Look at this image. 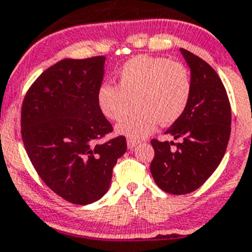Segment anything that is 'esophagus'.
Returning <instances> with one entry per match:
<instances>
[{
	"instance_id": "obj_1",
	"label": "esophagus",
	"mask_w": 252,
	"mask_h": 252,
	"mask_svg": "<svg viewBox=\"0 0 252 252\" xmlns=\"http://www.w3.org/2000/svg\"><path fill=\"white\" fill-rule=\"evenodd\" d=\"M138 143H139L138 141H133V139H129V138L127 139V147H128V149H133Z\"/></svg>"
}]
</instances>
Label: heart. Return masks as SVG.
<instances>
[{
    "label": "heart",
    "instance_id": "heart-1",
    "mask_svg": "<svg viewBox=\"0 0 252 252\" xmlns=\"http://www.w3.org/2000/svg\"><path fill=\"white\" fill-rule=\"evenodd\" d=\"M192 82L181 62L147 55L132 57L118 74V87L101 84L96 92L100 113L110 121L126 115L129 100L139 113L116 126V132L139 141L151 136L161 125H171L181 118L189 105Z\"/></svg>",
    "mask_w": 252,
    "mask_h": 252
}]
</instances>
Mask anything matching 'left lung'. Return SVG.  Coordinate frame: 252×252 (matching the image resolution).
Masks as SVG:
<instances>
[{
	"instance_id": "left-lung-1",
	"label": "left lung",
	"mask_w": 252,
	"mask_h": 252,
	"mask_svg": "<svg viewBox=\"0 0 252 252\" xmlns=\"http://www.w3.org/2000/svg\"><path fill=\"white\" fill-rule=\"evenodd\" d=\"M190 67L192 92L185 113L166 129L181 143L152 139L151 173L157 185L171 195L197 190L218 168L230 136L231 109L217 72L201 57L180 49ZM176 145L175 150H170Z\"/></svg>"
}]
</instances>
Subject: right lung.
<instances>
[{"label":"right lung","mask_w":252,"mask_h":252,"mask_svg":"<svg viewBox=\"0 0 252 252\" xmlns=\"http://www.w3.org/2000/svg\"><path fill=\"white\" fill-rule=\"evenodd\" d=\"M105 60H61L36 78L22 105V138L32 164L55 193L74 205L105 195L127 149L124 136L100 142L113 132L96 104Z\"/></svg>","instance_id":"right-lung-1"}]
</instances>
